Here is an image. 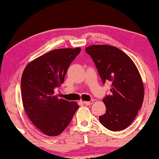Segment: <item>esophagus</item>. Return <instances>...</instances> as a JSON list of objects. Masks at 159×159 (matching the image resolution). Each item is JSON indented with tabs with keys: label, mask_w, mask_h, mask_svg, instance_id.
Returning a JSON list of instances; mask_svg holds the SVG:
<instances>
[{
	"label": "esophagus",
	"mask_w": 159,
	"mask_h": 159,
	"mask_svg": "<svg viewBox=\"0 0 159 159\" xmlns=\"http://www.w3.org/2000/svg\"><path fill=\"white\" fill-rule=\"evenodd\" d=\"M83 103L84 105H91V104L93 103V100H91L90 101H84Z\"/></svg>",
	"instance_id": "34e87169"
}]
</instances>
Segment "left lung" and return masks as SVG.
<instances>
[{"instance_id": "1", "label": "left lung", "mask_w": 159, "mask_h": 159, "mask_svg": "<svg viewBox=\"0 0 159 159\" xmlns=\"http://www.w3.org/2000/svg\"><path fill=\"white\" fill-rule=\"evenodd\" d=\"M98 69L103 83L111 84V94L104 98L106 114L100 122L111 131L129 127L142 106L144 87L135 64L120 49L107 45H93L85 48Z\"/></svg>"}]
</instances>
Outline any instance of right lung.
<instances>
[{
	"label": "right lung",
	"instance_id": "1",
	"mask_svg": "<svg viewBox=\"0 0 159 159\" xmlns=\"http://www.w3.org/2000/svg\"><path fill=\"white\" fill-rule=\"evenodd\" d=\"M80 48L55 49L29 63L21 79L25 112L37 128L48 136H57L69 125L80 106L58 98L55 89L64 82L69 65Z\"/></svg>",
	"mask_w": 159,
	"mask_h": 159
}]
</instances>
